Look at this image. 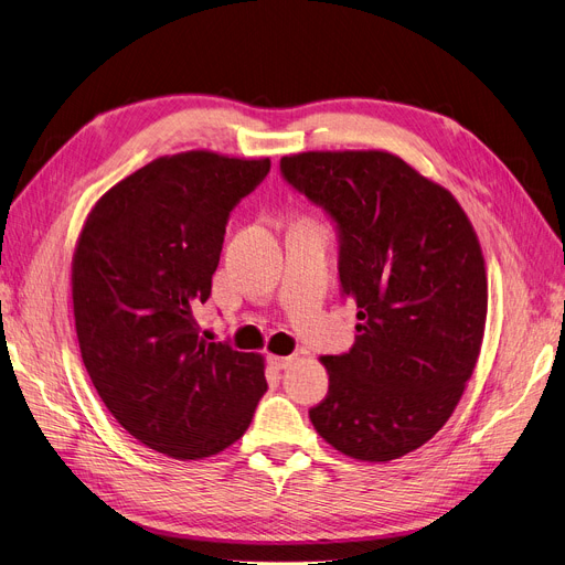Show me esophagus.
<instances>
[{"label":"esophagus","mask_w":565,"mask_h":565,"mask_svg":"<svg viewBox=\"0 0 565 565\" xmlns=\"http://www.w3.org/2000/svg\"><path fill=\"white\" fill-rule=\"evenodd\" d=\"M292 360L295 358H279V354H270V358H267V364H270L277 371H284V369H288L292 364Z\"/></svg>","instance_id":"obj_1"}]
</instances>
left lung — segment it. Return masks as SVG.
<instances>
[{
	"mask_svg": "<svg viewBox=\"0 0 565 565\" xmlns=\"http://www.w3.org/2000/svg\"><path fill=\"white\" fill-rule=\"evenodd\" d=\"M281 173L337 222L341 290L360 318L354 345L320 360L330 392L309 419L343 456L396 460L449 422L477 366V231L447 188L387 151L286 156Z\"/></svg>",
	"mask_w": 565,
	"mask_h": 565,
	"instance_id": "left-lung-1",
	"label": "left lung"
}]
</instances>
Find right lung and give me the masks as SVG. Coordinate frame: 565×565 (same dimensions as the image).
Wrapping results in <instances>:
<instances>
[{
    "label": "right lung",
    "instance_id": "1",
    "mask_svg": "<svg viewBox=\"0 0 565 565\" xmlns=\"http://www.w3.org/2000/svg\"><path fill=\"white\" fill-rule=\"evenodd\" d=\"M270 158L164 156L107 190L73 254L82 362L111 417L175 460L241 439L267 392L260 354L199 337L233 207Z\"/></svg>",
    "mask_w": 565,
    "mask_h": 565
}]
</instances>
